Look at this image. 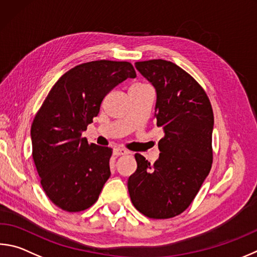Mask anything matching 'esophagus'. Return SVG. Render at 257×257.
<instances>
[{
  "label": "esophagus",
  "mask_w": 257,
  "mask_h": 257,
  "mask_svg": "<svg viewBox=\"0 0 257 257\" xmlns=\"http://www.w3.org/2000/svg\"><path fill=\"white\" fill-rule=\"evenodd\" d=\"M129 152L125 151L124 148H120V147H114L113 148V155L115 156H121V155H127Z\"/></svg>",
  "instance_id": "obj_1"
}]
</instances>
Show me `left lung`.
Here are the masks:
<instances>
[{
	"instance_id": "8db88e82",
	"label": "left lung",
	"mask_w": 257,
	"mask_h": 257,
	"mask_svg": "<svg viewBox=\"0 0 257 257\" xmlns=\"http://www.w3.org/2000/svg\"><path fill=\"white\" fill-rule=\"evenodd\" d=\"M135 67L155 88L154 116L165 135L153 165L135 155L137 170L128 180L129 195L145 216L172 218L190 206L211 169L212 108L203 88L176 64L152 59Z\"/></svg>"
}]
</instances>
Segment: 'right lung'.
Returning <instances> with one entry per match:
<instances>
[{
	"mask_svg": "<svg viewBox=\"0 0 257 257\" xmlns=\"http://www.w3.org/2000/svg\"><path fill=\"white\" fill-rule=\"evenodd\" d=\"M136 77L128 62L95 60L69 69L48 93L31 125L32 157L47 197L68 212L94 203L111 175L112 149L88 144L82 133L104 96Z\"/></svg>",
	"mask_w": 257,
	"mask_h": 257,
	"instance_id": "1",
	"label": "right lung"
}]
</instances>
